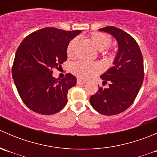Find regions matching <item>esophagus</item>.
Segmentation results:
<instances>
[{"instance_id":"esophagus-1","label":"esophagus","mask_w":157,"mask_h":157,"mask_svg":"<svg viewBox=\"0 0 157 157\" xmlns=\"http://www.w3.org/2000/svg\"><path fill=\"white\" fill-rule=\"evenodd\" d=\"M77 84H83V83H86V80H82V79H80V78H77Z\"/></svg>"}]
</instances>
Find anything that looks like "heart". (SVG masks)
I'll return each mask as SVG.
<instances>
[{"instance_id":"b5f03b06","label":"heart","mask_w":157,"mask_h":157,"mask_svg":"<svg viewBox=\"0 0 157 157\" xmlns=\"http://www.w3.org/2000/svg\"><path fill=\"white\" fill-rule=\"evenodd\" d=\"M90 39L97 50L102 51L110 45L111 39L108 35L102 33H93L90 36ZM78 42L77 38L72 39L67 46V52L69 57H74V48ZM101 67L98 63L89 62L86 61H79L73 65L72 71L74 74L81 78L88 79L93 77L100 71Z\"/></svg>"}]
</instances>
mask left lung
<instances>
[{"mask_svg": "<svg viewBox=\"0 0 157 157\" xmlns=\"http://www.w3.org/2000/svg\"><path fill=\"white\" fill-rule=\"evenodd\" d=\"M113 36L118 43V52L110 67L100 76L109 88L99 90L90 97L93 108L105 115H114L125 111L134 102L144 77V61L141 52L132 36L114 26L99 29Z\"/></svg>", "mask_w": 157, "mask_h": 157, "instance_id": "obj_1", "label": "left lung"}]
</instances>
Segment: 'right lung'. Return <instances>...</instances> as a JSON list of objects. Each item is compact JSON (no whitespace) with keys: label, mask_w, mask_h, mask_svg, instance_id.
Returning a JSON list of instances; mask_svg holds the SVG:
<instances>
[{"label":"right lung","mask_w":157,"mask_h":157,"mask_svg":"<svg viewBox=\"0 0 157 157\" xmlns=\"http://www.w3.org/2000/svg\"><path fill=\"white\" fill-rule=\"evenodd\" d=\"M80 33L47 27L31 33L20 43L12 76L20 98L32 111L53 115L67 104V92L77 78L67 74L62 80L55 79L52 69L67 60L69 42Z\"/></svg>","instance_id":"1"}]
</instances>
